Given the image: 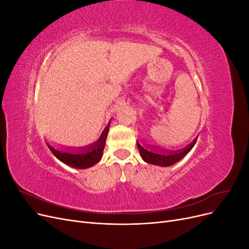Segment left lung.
Masks as SVG:
<instances>
[{"instance_id": "1", "label": "left lung", "mask_w": 249, "mask_h": 249, "mask_svg": "<svg viewBox=\"0 0 249 249\" xmlns=\"http://www.w3.org/2000/svg\"><path fill=\"white\" fill-rule=\"evenodd\" d=\"M196 140H197V137L195 138L189 145H187L186 147L182 149H178V150L163 149L153 145H145V144L141 145L138 141H137V147L140 152V156L144 162L153 164V165H158V166L167 167V166H171L173 164H176L179 160H182L195 145Z\"/></svg>"}]
</instances>
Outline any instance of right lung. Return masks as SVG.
<instances>
[{"instance_id": "right-lung-1", "label": "right lung", "mask_w": 249, "mask_h": 249, "mask_svg": "<svg viewBox=\"0 0 249 249\" xmlns=\"http://www.w3.org/2000/svg\"><path fill=\"white\" fill-rule=\"evenodd\" d=\"M110 123L105 127L100 139L92 144L84 147H69V148H55L48 144L51 152L58 160L70 165L73 168L84 169L93 166L99 163L103 157V152L106 145V139L109 132Z\"/></svg>"}]
</instances>
